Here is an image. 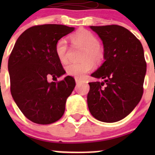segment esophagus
Returning a JSON list of instances; mask_svg holds the SVG:
<instances>
[{"mask_svg":"<svg viewBox=\"0 0 155 155\" xmlns=\"http://www.w3.org/2000/svg\"><path fill=\"white\" fill-rule=\"evenodd\" d=\"M75 82H76V84H78L80 82L82 81V80L81 78H75Z\"/></svg>","mask_w":155,"mask_h":155,"instance_id":"esophagus-1","label":"esophagus"}]
</instances>
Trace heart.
Returning <instances> with one entry per match:
<instances>
[{
    "instance_id": "obj_1",
    "label": "heart",
    "mask_w": 155,
    "mask_h": 155,
    "mask_svg": "<svg viewBox=\"0 0 155 155\" xmlns=\"http://www.w3.org/2000/svg\"><path fill=\"white\" fill-rule=\"evenodd\" d=\"M72 42L75 44L85 48L83 54V60L81 63H69L65 66V71L70 76L81 78L85 74L89 72L93 68L94 61H99L103 57V53L99 47V41L98 38L91 31L87 30H81L71 35ZM68 42L64 38L57 41L55 46V53L57 58L61 63L64 64L68 61Z\"/></svg>"
}]
</instances>
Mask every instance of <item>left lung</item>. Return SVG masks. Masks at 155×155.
Here are the masks:
<instances>
[{"label":"left lung","mask_w":155,"mask_h":155,"mask_svg":"<svg viewBox=\"0 0 155 155\" xmlns=\"http://www.w3.org/2000/svg\"><path fill=\"white\" fill-rule=\"evenodd\" d=\"M90 28L102 41L105 61L91 74L102 81L88 83L87 106L96 120L115 123L128 116L141 99L147 71L143 46L123 26Z\"/></svg>","instance_id":"1"}]
</instances>
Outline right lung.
<instances>
[{"instance_id": "add662e5", "label": "right lung", "mask_w": 155, "mask_h": 155, "mask_svg": "<svg viewBox=\"0 0 155 155\" xmlns=\"http://www.w3.org/2000/svg\"><path fill=\"white\" fill-rule=\"evenodd\" d=\"M74 27L48 24L31 27L16 41L8 60L11 92L26 118L38 124H50L62 117L67 99L75 87L74 78L67 76L55 53L57 41Z\"/></svg>"}]
</instances>
